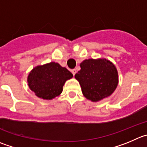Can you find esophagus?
Listing matches in <instances>:
<instances>
[{
  "mask_svg": "<svg viewBox=\"0 0 147 147\" xmlns=\"http://www.w3.org/2000/svg\"><path fill=\"white\" fill-rule=\"evenodd\" d=\"M71 72H72L73 75H74V76H75V74H76V69L71 70Z\"/></svg>",
  "mask_w": 147,
  "mask_h": 147,
  "instance_id": "obj_1",
  "label": "esophagus"
}]
</instances>
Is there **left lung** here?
<instances>
[{
  "label": "left lung",
  "mask_w": 147,
  "mask_h": 147,
  "mask_svg": "<svg viewBox=\"0 0 147 147\" xmlns=\"http://www.w3.org/2000/svg\"><path fill=\"white\" fill-rule=\"evenodd\" d=\"M75 75L84 96L98 102L113 93L118 84V71L114 64L105 58L84 60Z\"/></svg>",
  "instance_id": "1"
}]
</instances>
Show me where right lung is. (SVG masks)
<instances>
[{
  "label": "right lung",
  "mask_w": 147,
  "mask_h": 147,
  "mask_svg": "<svg viewBox=\"0 0 147 147\" xmlns=\"http://www.w3.org/2000/svg\"><path fill=\"white\" fill-rule=\"evenodd\" d=\"M73 77L67 68L51 62L34 67L27 77L29 89L43 100H52L60 95L64 84Z\"/></svg>",
  "instance_id": "right-lung-1"
}]
</instances>
